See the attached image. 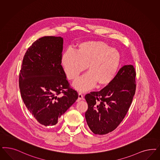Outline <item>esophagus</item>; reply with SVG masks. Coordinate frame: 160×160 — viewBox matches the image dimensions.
I'll use <instances>...</instances> for the list:
<instances>
[{"label": "esophagus", "mask_w": 160, "mask_h": 160, "mask_svg": "<svg viewBox=\"0 0 160 160\" xmlns=\"http://www.w3.org/2000/svg\"><path fill=\"white\" fill-rule=\"evenodd\" d=\"M82 99H83V95L81 93H79V94H78V98L77 99L78 102L81 101V100H82Z\"/></svg>", "instance_id": "obj_1"}]
</instances>
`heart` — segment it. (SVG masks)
<instances>
[{
    "label": "heart",
    "instance_id": "obj_1",
    "mask_svg": "<svg viewBox=\"0 0 160 160\" xmlns=\"http://www.w3.org/2000/svg\"><path fill=\"white\" fill-rule=\"evenodd\" d=\"M121 56L115 49L102 41L84 42L73 52L68 50L61 58V64L69 80L73 81L87 69L73 86L79 91L88 90L97 83L105 86L112 81L118 69Z\"/></svg>",
    "mask_w": 160,
    "mask_h": 160
}]
</instances>
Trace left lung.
Returning a JSON list of instances; mask_svg holds the SVG:
<instances>
[{
  "mask_svg": "<svg viewBox=\"0 0 160 160\" xmlns=\"http://www.w3.org/2000/svg\"><path fill=\"white\" fill-rule=\"evenodd\" d=\"M135 77L134 66L124 65L108 85L85 95L88 105L85 118L93 133L108 134L122 121L135 93Z\"/></svg>",
  "mask_w": 160,
  "mask_h": 160,
  "instance_id": "1",
  "label": "left lung"
}]
</instances>
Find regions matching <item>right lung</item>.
Masks as SVG:
<instances>
[{
    "mask_svg": "<svg viewBox=\"0 0 160 160\" xmlns=\"http://www.w3.org/2000/svg\"><path fill=\"white\" fill-rule=\"evenodd\" d=\"M63 40L44 36L34 42L23 57L19 73L21 97L36 121L53 126L78 98L61 65Z\"/></svg>",
    "mask_w": 160,
    "mask_h": 160,
    "instance_id": "right-lung-1",
    "label": "right lung"
}]
</instances>
